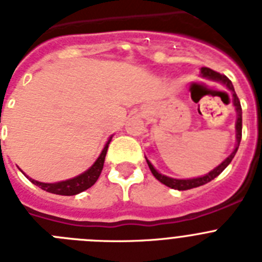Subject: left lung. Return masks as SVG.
I'll return each instance as SVG.
<instances>
[{"instance_id":"obj_1","label":"left lung","mask_w":262,"mask_h":262,"mask_svg":"<svg viewBox=\"0 0 262 262\" xmlns=\"http://www.w3.org/2000/svg\"><path fill=\"white\" fill-rule=\"evenodd\" d=\"M201 76L207 78V80H212V81H216V82H221L222 85H224V86H226L227 89L230 90L231 93H232V105L236 111V124H235L236 144H235V148H233V151L231 152L230 156L226 157V159L219 164V165L215 166L212 170H210L209 173H206L205 176H200V177H195V178H172V177H168V176L161 174V173L157 172L156 169H155V166L152 165L151 161L145 157L148 166H149V169H151L152 174L156 177V180H159L161 184L166 185L168 187L176 189V190H189V189H193V187L202 186V185L207 184V182H210L211 180H214L215 177H217V176L221 174L227 166L230 165V163L232 161L233 157H235L236 152H237V148H239L240 145V140H242V126H243L242 105H240L239 98H237V96H236L232 82H231V81L228 80L224 75H221V73H217V72L212 71V69L210 68H206V67L201 68Z\"/></svg>"}]
</instances>
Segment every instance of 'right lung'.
I'll return each instance as SVG.
<instances>
[{
	"label": "right lung",
	"instance_id": "1",
	"mask_svg": "<svg viewBox=\"0 0 262 262\" xmlns=\"http://www.w3.org/2000/svg\"><path fill=\"white\" fill-rule=\"evenodd\" d=\"M111 139H113V135L108 138L105 147H103L102 152L99 154L98 159L94 161L93 165L90 166L88 170H85L84 173H81V174L76 176V177L73 178H69V180H66V181L53 182V184H46V182H40V181H36V180H32L31 177L26 176L23 172L22 173L29 178L32 184L39 186L40 189H43V190L48 191V193L57 194V195H76V194L81 193V191H84L86 190V189H89V187H92L97 182L99 174H101V172H102L106 152H107V148L111 142Z\"/></svg>",
	"mask_w": 262,
	"mask_h": 262
}]
</instances>
